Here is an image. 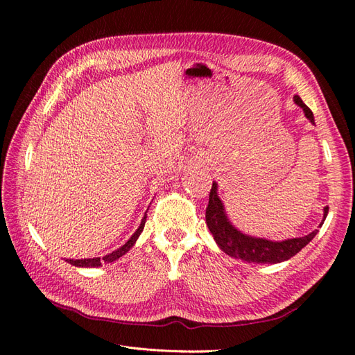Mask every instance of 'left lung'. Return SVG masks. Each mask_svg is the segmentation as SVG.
I'll use <instances>...</instances> for the list:
<instances>
[{"label": "left lung", "instance_id": "8db88e82", "mask_svg": "<svg viewBox=\"0 0 355 355\" xmlns=\"http://www.w3.org/2000/svg\"><path fill=\"white\" fill-rule=\"evenodd\" d=\"M295 103L304 110L305 116L314 124V115L308 106L302 102V99L296 94L293 98ZM329 213V207H324L323 220L320 227L323 225ZM206 223L213 235L214 241L220 247V250L227 253L235 259H241L249 263H280L288 261L299 253L304 247L313 240L318 230H314L305 237L299 239H288L284 241H271L265 239L252 237V235L243 234L230 222L225 207L218 197V184L213 182L210 196H209V206L206 209Z\"/></svg>", "mask_w": 355, "mask_h": 355}]
</instances>
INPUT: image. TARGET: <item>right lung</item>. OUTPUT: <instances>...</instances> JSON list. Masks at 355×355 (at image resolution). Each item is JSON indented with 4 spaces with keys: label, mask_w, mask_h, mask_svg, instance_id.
Returning a JSON list of instances; mask_svg holds the SVG:
<instances>
[{
    "label": "right lung",
    "mask_w": 355,
    "mask_h": 355,
    "mask_svg": "<svg viewBox=\"0 0 355 355\" xmlns=\"http://www.w3.org/2000/svg\"><path fill=\"white\" fill-rule=\"evenodd\" d=\"M145 222H146V213H145V216H144V219H142L141 225H139V228L136 230V232L132 235V237L127 240V243H125L124 245H121L120 249H116L115 252H112V253H110V254L103 256L102 259H101V257H93V259H67V262H68V263H71V265H73V266H81V268H94V266H101L103 262H105V263H111V262L116 261L118 257H121L123 254H125V253H127L128 250H130L132 247L135 245L136 240L139 239V235H141V232L144 231Z\"/></svg>",
    "instance_id": "add662e5"
}]
</instances>
